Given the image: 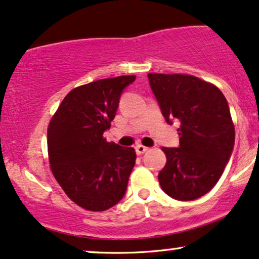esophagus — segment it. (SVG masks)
I'll use <instances>...</instances> for the list:
<instances>
[{"label":"esophagus","instance_id":"34e87169","mask_svg":"<svg viewBox=\"0 0 259 259\" xmlns=\"http://www.w3.org/2000/svg\"><path fill=\"white\" fill-rule=\"evenodd\" d=\"M147 150H148V148L144 147V145H142V144H138V145H137V147H136V153L138 154V155L144 154Z\"/></svg>","mask_w":259,"mask_h":259}]
</instances>
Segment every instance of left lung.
<instances>
[{"mask_svg": "<svg viewBox=\"0 0 259 259\" xmlns=\"http://www.w3.org/2000/svg\"><path fill=\"white\" fill-rule=\"evenodd\" d=\"M166 122L179 123L178 148H162L167 162L159 173L162 190L190 201L220 181L235 143V128L224 94L190 75L148 74Z\"/></svg>", "mask_w": 259, "mask_h": 259, "instance_id": "8db88e82", "label": "left lung"}]
</instances>
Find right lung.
<instances>
[{
	"label": "right lung",
	"instance_id": "right-lung-1",
	"mask_svg": "<svg viewBox=\"0 0 259 259\" xmlns=\"http://www.w3.org/2000/svg\"><path fill=\"white\" fill-rule=\"evenodd\" d=\"M136 76L103 78L74 88L47 132L52 172L70 199L88 211H105L126 194L136 163L133 148L108 143L121 94Z\"/></svg>",
	"mask_w": 259,
	"mask_h": 259
}]
</instances>
